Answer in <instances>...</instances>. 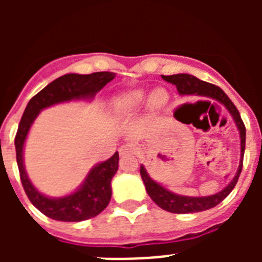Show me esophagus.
<instances>
[{"label": "esophagus", "instance_id": "34e87169", "mask_svg": "<svg viewBox=\"0 0 262 262\" xmlns=\"http://www.w3.org/2000/svg\"><path fill=\"white\" fill-rule=\"evenodd\" d=\"M136 145L134 143H127L119 148V155L120 156H128V155H134L136 152Z\"/></svg>", "mask_w": 262, "mask_h": 262}]
</instances>
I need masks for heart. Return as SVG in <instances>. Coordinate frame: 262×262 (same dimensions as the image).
I'll list each match as a JSON object with an SVG mask.
<instances>
[{"instance_id": "1", "label": "heart", "mask_w": 262, "mask_h": 262, "mask_svg": "<svg viewBox=\"0 0 262 262\" xmlns=\"http://www.w3.org/2000/svg\"><path fill=\"white\" fill-rule=\"evenodd\" d=\"M147 93L143 89H134L126 92V93L120 94L117 98H114V107L118 108L119 111L123 113H128V111L136 110L139 106L142 105L145 101ZM169 101V94L164 88H157L149 94L148 98V105L152 110H157V108L163 107L166 105Z\"/></svg>"}]
</instances>
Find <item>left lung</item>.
Wrapping results in <instances>:
<instances>
[{"instance_id":"8db88e82","label":"left lung","mask_w":262,"mask_h":262,"mask_svg":"<svg viewBox=\"0 0 262 262\" xmlns=\"http://www.w3.org/2000/svg\"><path fill=\"white\" fill-rule=\"evenodd\" d=\"M165 81L170 82V84L176 85L178 93L181 96H202L207 97L217 101L219 103L224 106L228 110L231 115H232L235 124L239 129L240 134V164L237 168L235 177L231 180V182L224 187L223 190L217 191L216 194L207 196H187V195H180L173 191L168 190L163 185L157 184L155 180H152L151 176L148 174L145 170L144 165H140V176L145 185V190H147L148 195L151 196V200L156 203L159 207L169 212H174V214H186V212H200L209 210L211 207H215L216 205L222 202L228 194L232 191L235 187L236 182L239 180V176L242 173L243 169V157H244L245 151V126L243 123L242 117H240L239 111L236 108L227 94L224 93L221 88L215 86V85L205 82V81L196 78L195 76L187 75V73H178V75L172 76H161Z\"/></svg>"}]
</instances>
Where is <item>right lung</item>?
Here are the masks:
<instances>
[{"label": "right lung", "instance_id": "1", "mask_svg": "<svg viewBox=\"0 0 262 262\" xmlns=\"http://www.w3.org/2000/svg\"><path fill=\"white\" fill-rule=\"evenodd\" d=\"M113 72H96L92 75L68 73L56 78L30 99L15 136V152L23 189L30 202L46 216L60 222H82L97 216L107 207L111 198V180L118 170L119 155L115 152L110 159L90 169L82 184L73 193L64 196H48L36 189L27 176L23 163V148L34 120L41 110L69 101H92L111 80Z\"/></svg>", "mask_w": 262, "mask_h": 262}]
</instances>
